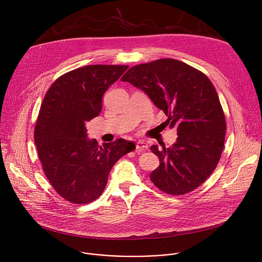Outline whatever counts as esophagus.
Here are the masks:
<instances>
[{
	"instance_id": "1",
	"label": "esophagus",
	"mask_w": 262,
	"mask_h": 262,
	"mask_svg": "<svg viewBox=\"0 0 262 262\" xmlns=\"http://www.w3.org/2000/svg\"><path fill=\"white\" fill-rule=\"evenodd\" d=\"M147 149H148V145H147V143L145 141L140 140V141L137 142V144H136V151L142 152V151H146Z\"/></svg>"
}]
</instances>
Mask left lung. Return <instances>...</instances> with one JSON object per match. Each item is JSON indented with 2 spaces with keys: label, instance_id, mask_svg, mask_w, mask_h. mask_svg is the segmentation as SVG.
<instances>
[{
  "label": "left lung",
  "instance_id": "left-lung-1",
  "mask_svg": "<svg viewBox=\"0 0 262 262\" xmlns=\"http://www.w3.org/2000/svg\"><path fill=\"white\" fill-rule=\"evenodd\" d=\"M121 81L144 91L168 116L170 127L177 129L172 147L150 148L160 159L151 181L170 195L194 191L215 169L225 143V115L212 83L174 59L136 65Z\"/></svg>",
  "mask_w": 262,
  "mask_h": 262
}]
</instances>
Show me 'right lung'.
Masks as SVG:
<instances>
[{
  "label": "right lung",
  "instance_id": "add662e5",
  "mask_svg": "<svg viewBox=\"0 0 262 262\" xmlns=\"http://www.w3.org/2000/svg\"><path fill=\"white\" fill-rule=\"evenodd\" d=\"M127 65H87L57 79L47 92L34 140L46 176L57 193L74 204H87L103 192L116 162L133 151V141L99 146L86 123L97 117L102 96Z\"/></svg>",
  "mask_w": 262,
  "mask_h": 262
}]
</instances>
